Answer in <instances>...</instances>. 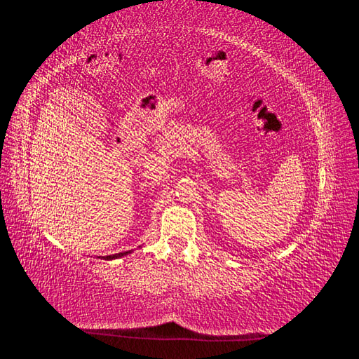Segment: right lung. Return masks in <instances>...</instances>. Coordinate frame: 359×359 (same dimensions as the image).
<instances>
[{"label":"right lung","instance_id":"obj_1","mask_svg":"<svg viewBox=\"0 0 359 359\" xmlns=\"http://www.w3.org/2000/svg\"><path fill=\"white\" fill-rule=\"evenodd\" d=\"M128 253H132V250H128V252H124V253H116V255L106 256L104 259H106V260H114V259H118V257H123V256H126V255H128Z\"/></svg>","mask_w":359,"mask_h":359}]
</instances>
